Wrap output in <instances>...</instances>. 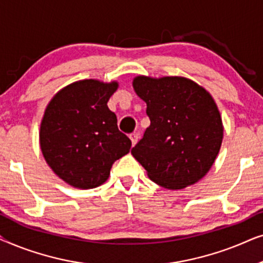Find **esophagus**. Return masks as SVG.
Masks as SVG:
<instances>
[{"label": "esophagus", "mask_w": 263, "mask_h": 263, "mask_svg": "<svg viewBox=\"0 0 263 263\" xmlns=\"http://www.w3.org/2000/svg\"><path fill=\"white\" fill-rule=\"evenodd\" d=\"M129 138H130L133 146H134V145H136V142H138V140H139V134H138V133H133V134H130V136H129Z\"/></svg>", "instance_id": "34e87169"}]
</instances>
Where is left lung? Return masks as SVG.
Segmentation results:
<instances>
[{"instance_id": "left-lung-1", "label": "left lung", "mask_w": 263, "mask_h": 263, "mask_svg": "<svg viewBox=\"0 0 263 263\" xmlns=\"http://www.w3.org/2000/svg\"><path fill=\"white\" fill-rule=\"evenodd\" d=\"M147 104L151 124L132 154L148 177L163 188L195 184L210 171L220 149L222 122L217 104L203 87L182 77L140 75L133 80Z\"/></svg>"}]
</instances>
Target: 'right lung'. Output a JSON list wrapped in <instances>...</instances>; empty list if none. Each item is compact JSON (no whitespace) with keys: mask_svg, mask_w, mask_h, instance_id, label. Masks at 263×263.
Segmentation results:
<instances>
[{"mask_svg":"<svg viewBox=\"0 0 263 263\" xmlns=\"http://www.w3.org/2000/svg\"><path fill=\"white\" fill-rule=\"evenodd\" d=\"M116 81L80 80L57 92L46 106L39 143L52 171L79 189L96 188L109 178L112 164L129 152L132 141L118 130L107 102Z\"/></svg>","mask_w":263,"mask_h":263,"instance_id":"obj_1","label":"right lung"}]
</instances>
